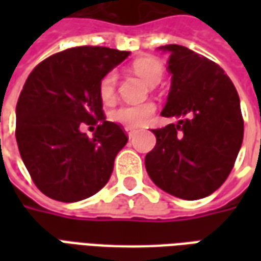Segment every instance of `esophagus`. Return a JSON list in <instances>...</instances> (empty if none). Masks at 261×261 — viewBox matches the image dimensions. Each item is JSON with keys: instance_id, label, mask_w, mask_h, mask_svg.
<instances>
[{"instance_id": "obj_1", "label": "esophagus", "mask_w": 261, "mask_h": 261, "mask_svg": "<svg viewBox=\"0 0 261 261\" xmlns=\"http://www.w3.org/2000/svg\"><path fill=\"white\" fill-rule=\"evenodd\" d=\"M125 131H127V136H128V138H134V137L137 136V133H138V131L136 130V128H131V127H127V128H125Z\"/></svg>"}]
</instances>
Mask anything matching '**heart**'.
I'll list each match as a JSON object with an SVG mask.
<instances>
[{"instance_id": "obj_1", "label": "heart", "mask_w": 261, "mask_h": 261, "mask_svg": "<svg viewBox=\"0 0 261 261\" xmlns=\"http://www.w3.org/2000/svg\"><path fill=\"white\" fill-rule=\"evenodd\" d=\"M133 69L147 82L149 86L158 85L164 76V67L156 60L140 59L133 64ZM117 75L110 71L103 76L99 84V95L105 103L112 102L116 95ZM155 112V105L151 102L140 105H123L112 112V120L127 127H141L147 124Z\"/></svg>"}]
</instances>
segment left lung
Returning a JSON list of instances; mask_svg holds the SVG:
<instances>
[{"instance_id":"1","label":"left lung","mask_w":261,"mask_h":261,"mask_svg":"<svg viewBox=\"0 0 261 261\" xmlns=\"http://www.w3.org/2000/svg\"><path fill=\"white\" fill-rule=\"evenodd\" d=\"M169 53L172 84L164 117H176L152 133L156 145L145 156L152 181L183 200L210 196L229 176L243 141L241 100L224 69L179 44Z\"/></svg>"}]
</instances>
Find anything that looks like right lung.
Masks as SVG:
<instances>
[{
    "mask_svg": "<svg viewBox=\"0 0 261 261\" xmlns=\"http://www.w3.org/2000/svg\"><path fill=\"white\" fill-rule=\"evenodd\" d=\"M130 51L81 46L50 56L28 76L16 105V142L37 189L53 200L93 196L128 138L102 110L99 84ZM99 123L92 139L80 125Z\"/></svg>",
    "mask_w": 261,
    "mask_h": 261,
    "instance_id": "right-lung-1",
    "label": "right lung"
}]
</instances>
